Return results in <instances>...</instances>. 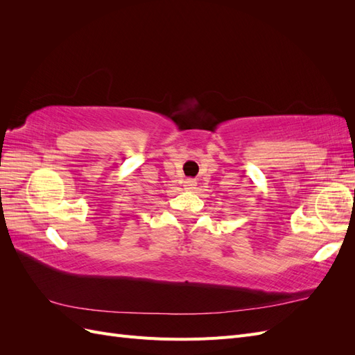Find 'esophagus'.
Wrapping results in <instances>:
<instances>
[{
  "instance_id": "esophagus-1",
  "label": "esophagus",
  "mask_w": 355,
  "mask_h": 355,
  "mask_svg": "<svg viewBox=\"0 0 355 355\" xmlns=\"http://www.w3.org/2000/svg\"><path fill=\"white\" fill-rule=\"evenodd\" d=\"M196 187H197V182H196L194 179H188V180L185 182V189H187V191H194Z\"/></svg>"
}]
</instances>
